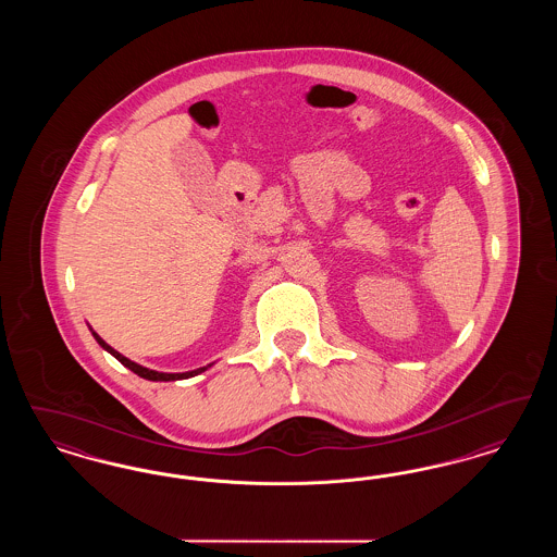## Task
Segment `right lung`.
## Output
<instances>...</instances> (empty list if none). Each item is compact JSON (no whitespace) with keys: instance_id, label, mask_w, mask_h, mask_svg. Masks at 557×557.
I'll return each instance as SVG.
<instances>
[{"instance_id":"add662e5","label":"right lung","mask_w":557,"mask_h":557,"mask_svg":"<svg viewBox=\"0 0 557 557\" xmlns=\"http://www.w3.org/2000/svg\"><path fill=\"white\" fill-rule=\"evenodd\" d=\"M94 334V338L98 341V345L102 346V348H107L108 352L112 355V357H116L125 368H129L133 373H137L139 377H146V380H152V382H171V380H186V377H191V375H198V373H202V371L207 370V368H200V370L186 371V373H160V371L148 370V368H141V366H137V363H133L129 361L127 357H123L119 350H114L112 346L107 345L96 332H91Z\"/></svg>"}]
</instances>
